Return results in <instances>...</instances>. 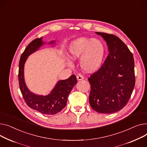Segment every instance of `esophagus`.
Wrapping results in <instances>:
<instances>
[{
    "mask_svg": "<svg viewBox=\"0 0 147 147\" xmlns=\"http://www.w3.org/2000/svg\"><path fill=\"white\" fill-rule=\"evenodd\" d=\"M76 78H77V80H78V81H80V80H84V78L83 75H82L81 74H78V75H77V76H76Z\"/></svg>",
    "mask_w": 147,
    "mask_h": 147,
    "instance_id": "esophagus-1",
    "label": "esophagus"
}]
</instances>
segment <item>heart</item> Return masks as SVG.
<instances>
[{
	"mask_svg": "<svg viewBox=\"0 0 147 147\" xmlns=\"http://www.w3.org/2000/svg\"><path fill=\"white\" fill-rule=\"evenodd\" d=\"M69 57L80 59V66L86 72H93L100 67L105 54V47L98 39L80 37L72 41L68 48Z\"/></svg>",
	"mask_w": 147,
	"mask_h": 147,
	"instance_id": "1",
	"label": "heart"
}]
</instances>
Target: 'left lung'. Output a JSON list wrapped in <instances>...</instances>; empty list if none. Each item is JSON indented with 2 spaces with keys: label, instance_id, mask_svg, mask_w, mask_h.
<instances>
[{
  "label": "left lung",
  "instance_id": "8db88e82",
  "mask_svg": "<svg viewBox=\"0 0 147 147\" xmlns=\"http://www.w3.org/2000/svg\"><path fill=\"white\" fill-rule=\"evenodd\" d=\"M106 41L109 53L99 69L88 78L89 102L100 113H113L130 99L135 85L134 59L127 46L118 37L96 32Z\"/></svg>",
  "mask_w": 147,
  "mask_h": 147
}]
</instances>
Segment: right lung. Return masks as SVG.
<instances>
[{"instance_id":"1","label":"right lung","mask_w":147,"mask_h":147,"mask_svg":"<svg viewBox=\"0 0 147 147\" xmlns=\"http://www.w3.org/2000/svg\"><path fill=\"white\" fill-rule=\"evenodd\" d=\"M55 42V41H51L49 44ZM44 43L41 37L32 41L26 47L20 60L18 80L21 92L28 106L42 114L51 115L59 113L65 107L69 94L77 83V80L75 75H72L66 80L58 81L51 92L45 96L36 95L28 89L24 81L25 62L28 56L35 52Z\"/></svg>"}]
</instances>
